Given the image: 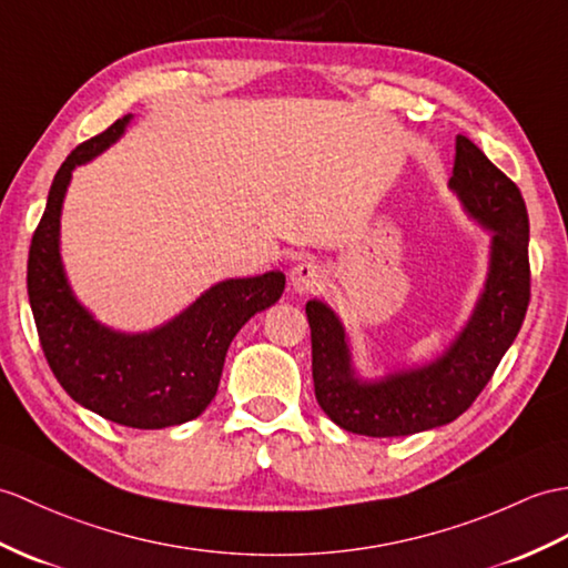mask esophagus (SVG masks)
<instances>
[{
    "mask_svg": "<svg viewBox=\"0 0 568 568\" xmlns=\"http://www.w3.org/2000/svg\"><path fill=\"white\" fill-rule=\"evenodd\" d=\"M324 283H326V271L316 261H300L297 266L290 271V285H293V290L300 295L316 293Z\"/></svg>",
    "mask_w": 568,
    "mask_h": 568,
    "instance_id": "obj_1",
    "label": "esophagus"
}]
</instances>
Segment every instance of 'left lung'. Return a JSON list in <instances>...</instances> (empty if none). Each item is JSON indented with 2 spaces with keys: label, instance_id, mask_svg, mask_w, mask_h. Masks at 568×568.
Masks as SVG:
<instances>
[{
  "label": "left lung",
  "instance_id": "left-lung-1",
  "mask_svg": "<svg viewBox=\"0 0 568 568\" xmlns=\"http://www.w3.org/2000/svg\"><path fill=\"white\" fill-rule=\"evenodd\" d=\"M450 189L494 236L484 293L463 334L440 358L379 382H361L338 316L320 300L307 302L314 394L344 430L397 438L450 424L489 385L520 332L530 305V220L520 189L465 135L455 140Z\"/></svg>",
  "mask_w": 568,
  "mask_h": 568
}]
</instances>
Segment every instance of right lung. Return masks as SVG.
Listing matches in <instances>:
<instances>
[{"label":"right lung","mask_w":568,"mask_h":568,"mask_svg":"<svg viewBox=\"0 0 568 568\" xmlns=\"http://www.w3.org/2000/svg\"><path fill=\"white\" fill-rule=\"evenodd\" d=\"M130 115L72 150L58 169L29 248V302L41 348L62 389L89 412L128 428H166L201 416L213 402L236 332L281 300L285 275L213 285L169 324L121 334L99 324L68 285L60 261V210L72 169L123 135Z\"/></svg>","instance_id":"add662e5"}]
</instances>
